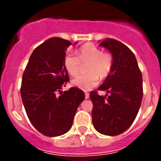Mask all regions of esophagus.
Instances as JSON below:
<instances>
[{
    "instance_id": "34e87169",
    "label": "esophagus",
    "mask_w": 161,
    "mask_h": 161,
    "mask_svg": "<svg viewBox=\"0 0 161 161\" xmlns=\"http://www.w3.org/2000/svg\"><path fill=\"white\" fill-rule=\"evenodd\" d=\"M85 97H86V99H88L89 97H90V94H89L88 92H86V93H85Z\"/></svg>"
}]
</instances>
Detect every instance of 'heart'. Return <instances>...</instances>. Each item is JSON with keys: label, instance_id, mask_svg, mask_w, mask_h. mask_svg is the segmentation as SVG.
I'll use <instances>...</instances> for the list:
<instances>
[{"label": "heart", "instance_id": "b5f03b06", "mask_svg": "<svg viewBox=\"0 0 161 161\" xmlns=\"http://www.w3.org/2000/svg\"><path fill=\"white\" fill-rule=\"evenodd\" d=\"M81 64H87V73L75 78L71 83L81 90L89 91L98 85L100 78L106 79L111 74L114 67V58L110 52L102 51L93 43H87L80 47L77 55L69 53L64 57V68L71 76L79 74Z\"/></svg>", "mask_w": 161, "mask_h": 161}]
</instances>
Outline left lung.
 Returning a JSON list of instances; mask_svg holds the SVG:
<instances>
[{
    "mask_svg": "<svg viewBox=\"0 0 161 161\" xmlns=\"http://www.w3.org/2000/svg\"><path fill=\"white\" fill-rule=\"evenodd\" d=\"M112 53L114 67L99 90L108 92L100 96L90 93L92 121L96 130L106 136H118L127 130L136 119L142 102V73L132 51L124 43L107 38L100 43Z\"/></svg>",
    "mask_w": 161,
    "mask_h": 161,
    "instance_id": "obj_1",
    "label": "left lung"
}]
</instances>
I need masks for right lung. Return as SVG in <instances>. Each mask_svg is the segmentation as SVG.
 I'll use <instances>...</instances> for the list:
<instances>
[{
	"label": "right lung",
	"instance_id": "add662e5",
	"mask_svg": "<svg viewBox=\"0 0 161 161\" xmlns=\"http://www.w3.org/2000/svg\"><path fill=\"white\" fill-rule=\"evenodd\" d=\"M71 44L59 37L46 40L33 50L22 75L20 92L27 116L37 131L50 137L70 130L78 107L85 99L77 87L61 91L69 81L64 59Z\"/></svg>",
	"mask_w": 161,
	"mask_h": 161
}]
</instances>
